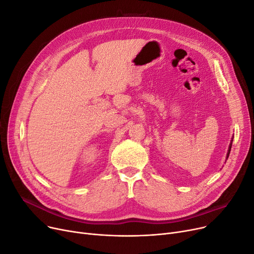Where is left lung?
I'll list each match as a JSON object with an SVG mask.
<instances>
[{
	"instance_id": "left-lung-1",
	"label": "left lung",
	"mask_w": 254,
	"mask_h": 254,
	"mask_svg": "<svg viewBox=\"0 0 254 254\" xmlns=\"http://www.w3.org/2000/svg\"><path fill=\"white\" fill-rule=\"evenodd\" d=\"M231 145H233V140H231V142H230V145H229V148H228V151H227V157H226V158H228V156H229V152H230V149H231Z\"/></svg>"
}]
</instances>
